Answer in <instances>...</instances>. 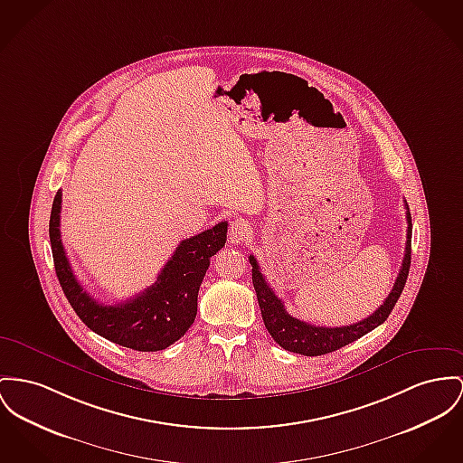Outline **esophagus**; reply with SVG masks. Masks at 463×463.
<instances>
[{
	"mask_svg": "<svg viewBox=\"0 0 463 463\" xmlns=\"http://www.w3.org/2000/svg\"><path fill=\"white\" fill-rule=\"evenodd\" d=\"M250 233V226L247 224L244 219H235L230 222L228 228V239L232 244H242Z\"/></svg>",
	"mask_w": 463,
	"mask_h": 463,
	"instance_id": "34e87169",
	"label": "esophagus"
}]
</instances>
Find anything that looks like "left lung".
Here are the masks:
<instances>
[{
	"instance_id": "obj_1",
	"label": "left lung",
	"mask_w": 463,
	"mask_h": 463,
	"mask_svg": "<svg viewBox=\"0 0 463 463\" xmlns=\"http://www.w3.org/2000/svg\"><path fill=\"white\" fill-rule=\"evenodd\" d=\"M405 217H407V242H405V254L402 260L401 272L399 278L393 284L392 293L386 297L383 306L373 310L369 317L347 325V326H316L306 321H300L293 316H289L284 308V302L274 293V289L265 280V276L260 270V265L252 254H249V263L252 267V286L258 297V304L261 308L263 323L272 335V339L278 342L279 345L286 351L298 353L304 356H321L332 351H337L340 347L354 342L365 334L377 328L381 323L386 321V317L392 314L397 300L401 298L402 289L405 286V280L409 276L411 267V237H412V222H411V213L405 203Z\"/></svg>"
}]
</instances>
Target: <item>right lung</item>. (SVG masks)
<instances>
[{
    "label": "right lung",
    "instance_id": "obj_1",
    "mask_svg": "<svg viewBox=\"0 0 463 463\" xmlns=\"http://www.w3.org/2000/svg\"><path fill=\"white\" fill-rule=\"evenodd\" d=\"M61 189L54 196L49 237L56 276L70 306L84 325L103 339L135 351H161L181 339L196 317L198 289L211 258L226 244L228 222H217L183 241L155 284L116 306L96 302L73 276L60 233Z\"/></svg>",
    "mask_w": 463,
    "mask_h": 463
}]
</instances>
